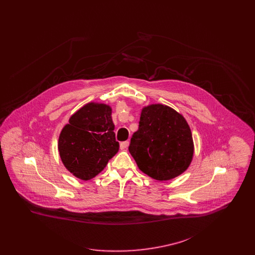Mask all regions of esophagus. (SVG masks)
I'll return each mask as SVG.
<instances>
[{
    "label": "esophagus",
    "instance_id": "esophagus-1",
    "mask_svg": "<svg viewBox=\"0 0 255 255\" xmlns=\"http://www.w3.org/2000/svg\"><path fill=\"white\" fill-rule=\"evenodd\" d=\"M128 146H129V141H122V142H121V149L122 150L127 149Z\"/></svg>",
    "mask_w": 255,
    "mask_h": 255
}]
</instances>
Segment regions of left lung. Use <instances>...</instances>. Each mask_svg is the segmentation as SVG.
<instances>
[{
  "mask_svg": "<svg viewBox=\"0 0 255 255\" xmlns=\"http://www.w3.org/2000/svg\"><path fill=\"white\" fill-rule=\"evenodd\" d=\"M129 152L138 168L157 181H168L188 168L194 153L191 130L182 115L153 104L141 111Z\"/></svg>",
  "mask_w": 255,
  "mask_h": 255,
  "instance_id": "8db88e82",
  "label": "left lung"
}]
</instances>
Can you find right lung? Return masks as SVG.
Instances as JSON below:
<instances>
[{"mask_svg": "<svg viewBox=\"0 0 255 255\" xmlns=\"http://www.w3.org/2000/svg\"><path fill=\"white\" fill-rule=\"evenodd\" d=\"M114 129L112 109L106 104L88 103L74 113L58 140L65 167L84 181L96 177L119 151Z\"/></svg>", "mask_w": 255, "mask_h": 255, "instance_id": "right-lung-1", "label": "right lung"}]
</instances>
